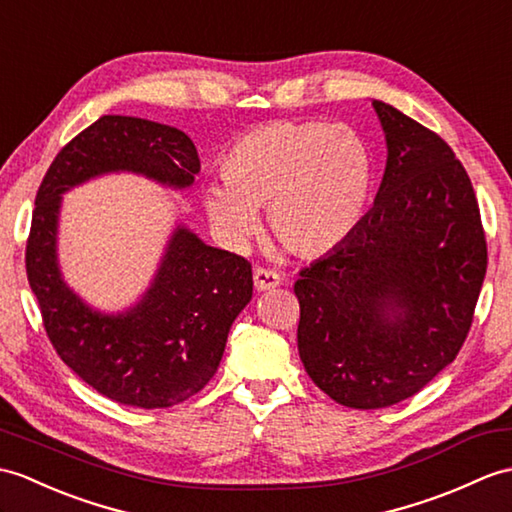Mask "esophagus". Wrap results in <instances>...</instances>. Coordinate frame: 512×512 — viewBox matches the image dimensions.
Masks as SVG:
<instances>
[{"label": "esophagus", "mask_w": 512, "mask_h": 512, "mask_svg": "<svg viewBox=\"0 0 512 512\" xmlns=\"http://www.w3.org/2000/svg\"><path fill=\"white\" fill-rule=\"evenodd\" d=\"M253 279H255V290L257 292H266L277 288L281 283V277L277 275L275 270H268V268H255L253 270Z\"/></svg>", "instance_id": "1"}]
</instances>
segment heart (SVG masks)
Here are the masks:
<instances>
[{
	"label": "heart",
	"mask_w": 512,
	"mask_h": 512,
	"mask_svg": "<svg viewBox=\"0 0 512 512\" xmlns=\"http://www.w3.org/2000/svg\"><path fill=\"white\" fill-rule=\"evenodd\" d=\"M373 187V157L347 124L279 120L242 135L222 159V181L202 202L224 240L240 246L268 207L272 235L301 257H320L349 240Z\"/></svg>",
	"instance_id": "b5f03b06"
}]
</instances>
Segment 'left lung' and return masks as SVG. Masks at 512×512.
<instances>
[{
  "label": "left lung",
  "instance_id": "8db88e82",
  "mask_svg": "<svg viewBox=\"0 0 512 512\" xmlns=\"http://www.w3.org/2000/svg\"><path fill=\"white\" fill-rule=\"evenodd\" d=\"M386 170L347 242L301 270L299 355L355 410L399 403L456 360L486 275L469 176L445 141L382 100Z\"/></svg>",
  "mask_w": 512,
  "mask_h": 512
}]
</instances>
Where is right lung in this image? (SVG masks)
I'll return each mask as SVG.
<instances>
[{
  "label": "right lung",
  "instance_id": "add662e5",
  "mask_svg": "<svg viewBox=\"0 0 512 512\" xmlns=\"http://www.w3.org/2000/svg\"><path fill=\"white\" fill-rule=\"evenodd\" d=\"M120 172L181 192L194 185L200 161L183 130L141 117H100L56 154L39 187L28 281L56 353L82 382L124 406L170 408L218 371L233 320L253 299V270L178 222L137 303L102 312L80 299L58 264L63 194Z\"/></svg>",
  "mask_w": 512,
  "mask_h": 512
}]
</instances>
